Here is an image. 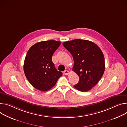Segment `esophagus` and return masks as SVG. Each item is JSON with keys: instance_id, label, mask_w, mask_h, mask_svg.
<instances>
[{"instance_id": "obj_1", "label": "esophagus", "mask_w": 127, "mask_h": 127, "mask_svg": "<svg viewBox=\"0 0 127 127\" xmlns=\"http://www.w3.org/2000/svg\"><path fill=\"white\" fill-rule=\"evenodd\" d=\"M69 73V72L68 70H65V71H64V74L65 75H68Z\"/></svg>"}]
</instances>
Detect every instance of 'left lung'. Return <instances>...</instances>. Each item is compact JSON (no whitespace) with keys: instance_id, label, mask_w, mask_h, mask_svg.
<instances>
[{"instance_id":"1","label":"left lung","mask_w":127,"mask_h":127,"mask_svg":"<svg viewBox=\"0 0 127 127\" xmlns=\"http://www.w3.org/2000/svg\"><path fill=\"white\" fill-rule=\"evenodd\" d=\"M73 58L72 70L79 76V82L74 87L87 92L94 87L102 77L105 70L103 54L98 46L87 40L75 39L63 43Z\"/></svg>"}]
</instances>
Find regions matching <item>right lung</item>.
I'll list each match as a JSON object with an SVG mask.
<instances>
[{
    "label": "right lung",
    "mask_w": 127,
    "mask_h": 127,
    "mask_svg": "<svg viewBox=\"0 0 127 127\" xmlns=\"http://www.w3.org/2000/svg\"><path fill=\"white\" fill-rule=\"evenodd\" d=\"M60 44V41L53 40L40 41L32 45L27 52L24 71L29 82L35 89L48 91L62 76L52 60L53 54Z\"/></svg>",
    "instance_id": "1"
}]
</instances>
